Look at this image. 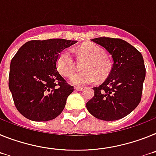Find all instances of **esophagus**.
Segmentation results:
<instances>
[{
  "label": "esophagus",
  "instance_id": "esophagus-1",
  "mask_svg": "<svg viewBox=\"0 0 156 156\" xmlns=\"http://www.w3.org/2000/svg\"><path fill=\"white\" fill-rule=\"evenodd\" d=\"M74 89H75V90H77V91H82V90H83V88H82V87H75V88H74Z\"/></svg>",
  "mask_w": 156,
  "mask_h": 156
}]
</instances>
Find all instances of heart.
<instances>
[{"label": "heart", "mask_w": 156, "mask_h": 156, "mask_svg": "<svg viewBox=\"0 0 156 156\" xmlns=\"http://www.w3.org/2000/svg\"><path fill=\"white\" fill-rule=\"evenodd\" d=\"M79 56L86 59L82 65V72L74 74L70 82L75 86H85L95 82L102 81L108 76L111 71V63L105 57L104 51L97 44H85L77 48ZM56 67L62 75L70 76L75 69L72 52L67 48L59 53L56 60Z\"/></svg>", "instance_id": "heart-1"}]
</instances>
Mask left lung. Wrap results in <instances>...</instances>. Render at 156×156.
Segmentation results:
<instances>
[{
	"label": "left lung",
	"mask_w": 156,
	"mask_h": 156,
	"mask_svg": "<svg viewBox=\"0 0 156 156\" xmlns=\"http://www.w3.org/2000/svg\"><path fill=\"white\" fill-rule=\"evenodd\" d=\"M112 55L113 65L107 79L94 87V97L86 108L92 115L104 121H115L128 115L141 100L145 78L144 59L136 48L119 38L92 39Z\"/></svg>",
	"instance_id": "1"
}]
</instances>
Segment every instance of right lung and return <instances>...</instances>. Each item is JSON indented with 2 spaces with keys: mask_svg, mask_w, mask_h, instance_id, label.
<instances>
[{
  "mask_svg": "<svg viewBox=\"0 0 156 156\" xmlns=\"http://www.w3.org/2000/svg\"><path fill=\"white\" fill-rule=\"evenodd\" d=\"M76 41H30L22 45L10 64L9 86L17 110L27 119L46 122L63 112L74 87L59 74V53Z\"/></svg>",
  "mask_w": 156,
  "mask_h": 156,
  "instance_id": "right-lung-1",
  "label": "right lung"
}]
</instances>
